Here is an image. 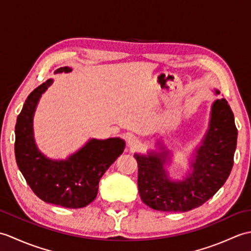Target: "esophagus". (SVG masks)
Wrapping results in <instances>:
<instances>
[{
	"instance_id": "34e87169",
	"label": "esophagus",
	"mask_w": 251,
	"mask_h": 251,
	"mask_svg": "<svg viewBox=\"0 0 251 251\" xmlns=\"http://www.w3.org/2000/svg\"><path fill=\"white\" fill-rule=\"evenodd\" d=\"M127 145L130 148V150H136L140 147V141L135 136H129L128 139H127Z\"/></svg>"
}]
</instances>
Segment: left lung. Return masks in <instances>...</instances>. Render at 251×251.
Segmentation results:
<instances>
[{
    "instance_id": "left-lung-1",
    "label": "left lung",
    "mask_w": 251,
    "mask_h": 251,
    "mask_svg": "<svg viewBox=\"0 0 251 251\" xmlns=\"http://www.w3.org/2000/svg\"><path fill=\"white\" fill-rule=\"evenodd\" d=\"M236 143L233 112L226 99H218L212 105L209 129L197 151L193 173L185 181L174 183L167 179L163 168L166 154H135L142 201L155 210L170 212H185L201 206L230 176Z\"/></svg>"
}]
</instances>
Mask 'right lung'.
Returning <instances> with one entry per match:
<instances>
[{"mask_svg":"<svg viewBox=\"0 0 251 251\" xmlns=\"http://www.w3.org/2000/svg\"><path fill=\"white\" fill-rule=\"evenodd\" d=\"M63 67L58 72H70ZM52 83L47 79L32 92L15 127V156L21 174L34 194L50 204L66 208H82L97 196L98 184L105 170L125 149L120 138L90 140L67 161H50L37 151L32 132V117L41 95Z\"/></svg>","mask_w":251,"mask_h":251,"instance_id":"obj_1","label":"right lung"}]
</instances>
